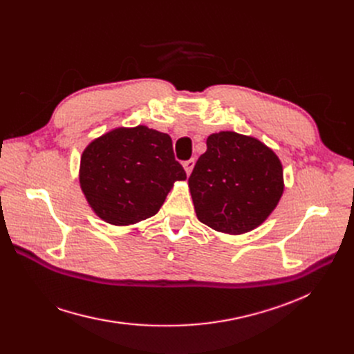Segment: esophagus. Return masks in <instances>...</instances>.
I'll list each match as a JSON object with an SVG mask.
<instances>
[{
    "instance_id": "obj_1",
    "label": "esophagus",
    "mask_w": 354,
    "mask_h": 354,
    "mask_svg": "<svg viewBox=\"0 0 354 354\" xmlns=\"http://www.w3.org/2000/svg\"><path fill=\"white\" fill-rule=\"evenodd\" d=\"M194 165H195V159H189V160L183 162V167H185V172H187V175H191V172L194 169Z\"/></svg>"
}]
</instances>
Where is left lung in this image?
<instances>
[{
  "label": "left lung",
  "instance_id": "left-lung-1",
  "mask_svg": "<svg viewBox=\"0 0 354 354\" xmlns=\"http://www.w3.org/2000/svg\"><path fill=\"white\" fill-rule=\"evenodd\" d=\"M188 179L198 219L215 231L244 234L267 219L283 195V166L259 140L235 132L207 139Z\"/></svg>",
  "mask_w": 354,
  "mask_h": 354
}]
</instances>
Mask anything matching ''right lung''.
Here are the masks:
<instances>
[{
    "label": "right lung",
    "mask_w": 354,
    "mask_h": 354,
    "mask_svg": "<svg viewBox=\"0 0 354 354\" xmlns=\"http://www.w3.org/2000/svg\"><path fill=\"white\" fill-rule=\"evenodd\" d=\"M169 135L146 126L115 129L83 152L80 185L102 219L136 224L158 214L176 180H185Z\"/></svg>",
    "instance_id": "add662e5"
}]
</instances>
